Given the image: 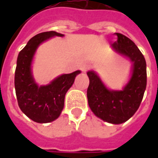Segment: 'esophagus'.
Returning a JSON list of instances; mask_svg holds the SVG:
<instances>
[{
	"label": "esophagus",
	"mask_w": 158,
	"mask_h": 158,
	"mask_svg": "<svg viewBox=\"0 0 158 158\" xmlns=\"http://www.w3.org/2000/svg\"><path fill=\"white\" fill-rule=\"evenodd\" d=\"M89 68H90V66H89V64L83 63L82 66H81V68H80V69H81V70H82V72H86V71H87V70H88Z\"/></svg>",
	"instance_id": "esophagus-1"
}]
</instances>
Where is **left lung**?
Here are the masks:
<instances>
[{
  "instance_id": "8db88e82",
  "label": "left lung",
  "mask_w": 158,
  "mask_h": 158,
  "mask_svg": "<svg viewBox=\"0 0 158 158\" xmlns=\"http://www.w3.org/2000/svg\"><path fill=\"white\" fill-rule=\"evenodd\" d=\"M117 41L112 44L115 52L130 59L133 74L123 90H109L93 71H89L87 98L89 108L96 116L106 122L120 124L135 113L143 100L147 85L146 61L135 44L121 33H114Z\"/></svg>"
}]
</instances>
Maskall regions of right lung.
<instances>
[{"label":"right lung","mask_w":158,"mask_h":158,"mask_svg":"<svg viewBox=\"0 0 158 158\" xmlns=\"http://www.w3.org/2000/svg\"><path fill=\"white\" fill-rule=\"evenodd\" d=\"M53 36L63 37L55 31L37 34L22 49L16 61L15 89L16 99L21 111L38 123H47L56 119L64 107L65 95L73 85L79 70L57 77L50 84L39 87L34 82L31 64L37 47L43 41Z\"/></svg>","instance_id":"right-lung-1"}]
</instances>
